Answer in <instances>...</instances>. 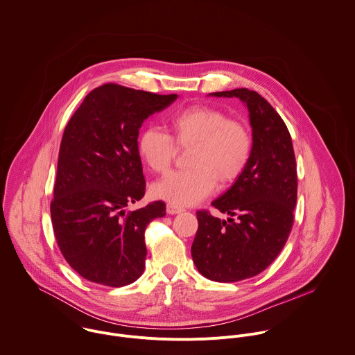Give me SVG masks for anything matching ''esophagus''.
I'll return each instance as SVG.
<instances>
[{
    "label": "esophagus",
    "mask_w": 355,
    "mask_h": 355,
    "mask_svg": "<svg viewBox=\"0 0 355 355\" xmlns=\"http://www.w3.org/2000/svg\"><path fill=\"white\" fill-rule=\"evenodd\" d=\"M166 211H167V214L174 215V214H180L181 211H184V209L180 207V206H175V205H173V203H167Z\"/></svg>",
    "instance_id": "esophagus-1"
}]
</instances>
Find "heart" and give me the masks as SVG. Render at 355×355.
<instances>
[{
  "instance_id": "b5f03b06",
  "label": "heart",
  "mask_w": 355,
  "mask_h": 355,
  "mask_svg": "<svg viewBox=\"0 0 355 355\" xmlns=\"http://www.w3.org/2000/svg\"><path fill=\"white\" fill-rule=\"evenodd\" d=\"M171 136L157 128H145L137 139L144 163L155 173L171 167L178 146H192L191 168L174 171L152 187V195L175 206H191L207 198L215 188L234 182L252 155L250 129L227 118L219 108L205 104L187 107L170 118Z\"/></svg>"
}]
</instances>
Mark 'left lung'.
I'll list each match as a JSON object with an SVG mask.
<instances>
[{
  "mask_svg": "<svg viewBox=\"0 0 355 355\" xmlns=\"http://www.w3.org/2000/svg\"><path fill=\"white\" fill-rule=\"evenodd\" d=\"M213 94L239 97L247 104L254 145L243 174L213 202L232 218L220 220L207 210L196 213L192 258L205 277L234 283L259 275L282 252L293 225L296 160L286 125L259 93L241 87Z\"/></svg>",
  "mask_w": 355,
  "mask_h": 355,
  "instance_id": "left-lung-1",
  "label": "left lung"
}]
</instances>
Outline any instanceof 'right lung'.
<instances>
[{
    "label": "right lung",
    "instance_id": "right-lung-1",
    "mask_svg": "<svg viewBox=\"0 0 355 355\" xmlns=\"http://www.w3.org/2000/svg\"><path fill=\"white\" fill-rule=\"evenodd\" d=\"M175 98L104 83L85 97L64 129L52 225L64 259L92 283L123 286L144 272V233L150 220L166 215V205L125 210L145 195L139 130Z\"/></svg>",
    "mask_w": 355,
    "mask_h": 355
}]
</instances>
